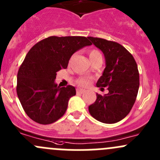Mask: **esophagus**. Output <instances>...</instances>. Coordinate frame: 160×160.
I'll use <instances>...</instances> for the list:
<instances>
[{"label":"esophagus","mask_w":160,"mask_h":160,"mask_svg":"<svg viewBox=\"0 0 160 160\" xmlns=\"http://www.w3.org/2000/svg\"><path fill=\"white\" fill-rule=\"evenodd\" d=\"M86 90H83V89H77V93H80V94H82V93H85Z\"/></svg>","instance_id":"esophagus-1"}]
</instances>
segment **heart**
<instances>
[{
  "mask_svg": "<svg viewBox=\"0 0 160 160\" xmlns=\"http://www.w3.org/2000/svg\"><path fill=\"white\" fill-rule=\"evenodd\" d=\"M88 55H89V57L90 59V60L93 61L94 59H99V58H102L101 56V52H100L98 50L95 49H91L89 50L88 52ZM77 83L80 86H83V87H87L90 83V79L88 78V77H80L77 80Z\"/></svg>",
  "mask_w": 160,
  "mask_h": 160,
  "instance_id": "1",
  "label": "heart"
}]
</instances>
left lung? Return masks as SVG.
Instances as JSON below:
<instances>
[{
  "label": "left lung",
  "instance_id": "left-lung-1",
  "mask_svg": "<svg viewBox=\"0 0 160 160\" xmlns=\"http://www.w3.org/2000/svg\"><path fill=\"white\" fill-rule=\"evenodd\" d=\"M103 52L106 67L97 82V87L108 93H97V99L89 106L90 115L106 124L122 120L132 110L139 88V72L133 56L116 42L101 38L88 37Z\"/></svg>",
  "mask_w": 160,
  "mask_h": 160
}]
</instances>
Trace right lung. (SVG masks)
Instances as JSON below:
<instances>
[{"instance_id":"1","label":"right lung","mask_w":160,"mask_h":160,"mask_svg":"<svg viewBox=\"0 0 160 160\" xmlns=\"http://www.w3.org/2000/svg\"><path fill=\"white\" fill-rule=\"evenodd\" d=\"M91 44L83 36H50L31 48L19 67L16 90L32 120L49 125L63 116L76 89L71 85L58 87L54 81L56 72L67 68L75 52Z\"/></svg>"}]
</instances>
